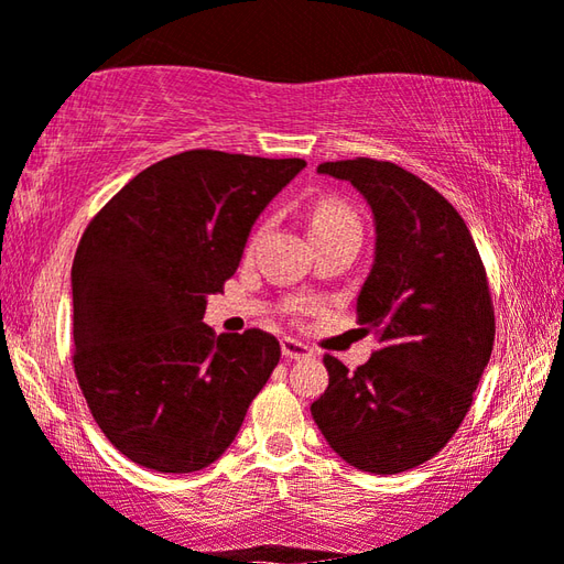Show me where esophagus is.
<instances>
[{
    "mask_svg": "<svg viewBox=\"0 0 564 564\" xmlns=\"http://www.w3.org/2000/svg\"><path fill=\"white\" fill-rule=\"evenodd\" d=\"M282 355L288 360H300V358H310L312 350L307 348L305 343L294 340V337H284V340H282Z\"/></svg>",
    "mask_w": 564,
    "mask_h": 564,
    "instance_id": "1",
    "label": "esophagus"
}]
</instances>
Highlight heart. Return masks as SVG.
<instances>
[{
	"label": "heart",
	"instance_id": "obj_1",
	"mask_svg": "<svg viewBox=\"0 0 564 564\" xmlns=\"http://www.w3.org/2000/svg\"><path fill=\"white\" fill-rule=\"evenodd\" d=\"M345 231H360V219L358 214L352 212V206L333 196L319 198L310 212L312 241L337 237V234H345ZM292 310H305V305L297 302V305H292Z\"/></svg>",
	"mask_w": 564,
	"mask_h": 564
}]
</instances>
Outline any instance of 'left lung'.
Returning <instances> with one entry per match:
<instances>
[{
    "label": "left lung",
    "mask_w": 564,
    "mask_h": 564,
    "mask_svg": "<svg viewBox=\"0 0 564 564\" xmlns=\"http://www.w3.org/2000/svg\"><path fill=\"white\" fill-rule=\"evenodd\" d=\"M376 219V264L358 294L362 335L378 350L352 372L325 355L330 376L310 405L333 452L355 469L401 474L444 448L494 348V305L469 227L426 181L391 161H327Z\"/></svg>",
    "instance_id": "obj_1"
}]
</instances>
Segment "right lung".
Segmentation results:
<instances>
[{
    "label": "right lung",
    "instance_id": "add662e5",
    "mask_svg": "<svg viewBox=\"0 0 564 564\" xmlns=\"http://www.w3.org/2000/svg\"><path fill=\"white\" fill-rule=\"evenodd\" d=\"M307 163L196 149L153 163L93 216L73 262V366L95 423L161 474L214 464L280 362L264 330L216 335L206 294Z\"/></svg>",
    "mask_w": 564,
    "mask_h": 564
}]
</instances>
